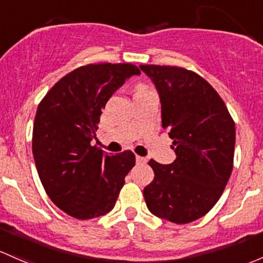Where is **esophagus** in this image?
I'll return each mask as SVG.
<instances>
[{
  "mask_svg": "<svg viewBox=\"0 0 263 263\" xmlns=\"http://www.w3.org/2000/svg\"><path fill=\"white\" fill-rule=\"evenodd\" d=\"M136 161L139 162V164H146V162H147V159L142 156H136Z\"/></svg>",
  "mask_w": 263,
  "mask_h": 263,
  "instance_id": "1",
  "label": "esophagus"
}]
</instances>
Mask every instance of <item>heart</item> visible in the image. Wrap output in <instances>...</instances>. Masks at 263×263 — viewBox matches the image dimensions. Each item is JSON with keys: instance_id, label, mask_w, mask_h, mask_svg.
Returning <instances> with one entry per match:
<instances>
[{"instance_id": "1", "label": "heart", "mask_w": 263, "mask_h": 263, "mask_svg": "<svg viewBox=\"0 0 263 263\" xmlns=\"http://www.w3.org/2000/svg\"><path fill=\"white\" fill-rule=\"evenodd\" d=\"M148 88L145 84H137L136 85V92H141V90H147Z\"/></svg>"}]
</instances>
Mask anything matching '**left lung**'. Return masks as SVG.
Returning a JSON list of instances; mask_svg holds the SVG:
<instances>
[{"label": "left lung", "instance_id": "8db88e82", "mask_svg": "<svg viewBox=\"0 0 263 263\" xmlns=\"http://www.w3.org/2000/svg\"><path fill=\"white\" fill-rule=\"evenodd\" d=\"M161 102L176 159L161 165L151 159L154 180L143 189L156 217L176 224L204 217L219 200L233 168L236 127L217 90L195 71L171 65H140Z\"/></svg>", "mask_w": 263, "mask_h": 263}]
</instances>
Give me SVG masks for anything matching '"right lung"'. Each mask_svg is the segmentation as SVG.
Here are the masks:
<instances>
[{
  "instance_id": "1",
  "label": "right lung",
  "mask_w": 263,
  "mask_h": 263,
  "mask_svg": "<svg viewBox=\"0 0 263 263\" xmlns=\"http://www.w3.org/2000/svg\"><path fill=\"white\" fill-rule=\"evenodd\" d=\"M135 74L136 65L88 64L55 83L39 103L32 154L39 178L52 203L77 219H92L115 206L135 154H103L90 145L102 109Z\"/></svg>"
}]
</instances>
